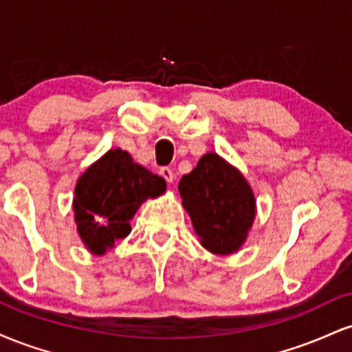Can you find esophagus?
<instances>
[{
  "instance_id": "esophagus-1",
  "label": "esophagus",
  "mask_w": 352,
  "mask_h": 352,
  "mask_svg": "<svg viewBox=\"0 0 352 352\" xmlns=\"http://www.w3.org/2000/svg\"><path fill=\"white\" fill-rule=\"evenodd\" d=\"M160 175H162L164 179L168 182V184H172V182H173V172H172V168L162 167V168H160Z\"/></svg>"
}]
</instances>
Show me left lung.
<instances>
[{
  "instance_id": "1",
  "label": "left lung",
  "mask_w": 352,
  "mask_h": 352,
  "mask_svg": "<svg viewBox=\"0 0 352 352\" xmlns=\"http://www.w3.org/2000/svg\"><path fill=\"white\" fill-rule=\"evenodd\" d=\"M179 192L208 252L232 254L240 250L256 215V200L238 168L217 153H205L197 167L182 177Z\"/></svg>"
}]
</instances>
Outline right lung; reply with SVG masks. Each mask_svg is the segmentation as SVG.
<instances>
[{
	"mask_svg": "<svg viewBox=\"0 0 352 352\" xmlns=\"http://www.w3.org/2000/svg\"><path fill=\"white\" fill-rule=\"evenodd\" d=\"M165 188L162 177L135 164L131 153L111 148L76 184L72 208L82 243L91 253L104 254L131 233L140 205Z\"/></svg>",
	"mask_w": 352,
	"mask_h": 352,
	"instance_id": "1",
	"label": "right lung"
}]
</instances>
